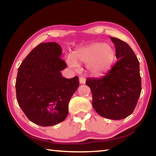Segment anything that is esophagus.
<instances>
[{"label":"esophagus","mask_w":156,"mask_h":156,"mask_svg":"<svg viewBox=\"0 0 156 156\" xmlns=\"http://www.w3.org/2000/svg\"><path fill=\"white\" fill-rule=\"evenodd\" d=\"M79 81H80V83L81 84H85V78L83 77H80V78H79Z\"/></svg>","instance_id":"1"}]
</instances>
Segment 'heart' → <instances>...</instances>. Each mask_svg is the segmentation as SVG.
<instances>
[{"instance_id":"b5f03b06","label":"heart","mask_w":156,"mask_h":156,"mask_svg":"<svg viewBox=\"0 0 156 156\" xmlns=\"http://www.w3.org/2000/svg\"><path fill=\"white\" fill-rule=\"evenodd\" d=\"M115 60V51L108 44L94 43L81 47L73 52L72 55L66 59L68 65L73 68L78 63L87 64L86 68L94 76H101L110 70Z\"/></svg>"}]
</instances>
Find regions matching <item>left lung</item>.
Masks as SVG:
<instances>
[{"label": "left lung", "instance_id": "1", "mask_svg": "<svg viewBox=\"0 0 156 156\" xmlns=\"http://www.w3.org/2000/svg\"><path fill=\"white\" fill-rule=\"evenodd\" d=\"M118 61L101 78H87L92 106L101 117L119 120L131 115L142 90L140 63L134 52L121 39L110 37Z\"/></svg>", "mask_w": 156, "mask_h": 156}]
</instances>
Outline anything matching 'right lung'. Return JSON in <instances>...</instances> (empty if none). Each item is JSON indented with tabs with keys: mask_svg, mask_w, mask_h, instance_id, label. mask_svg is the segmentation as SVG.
Masks as SVG:
<instances>
[{
	"mask_svg": "<svg viewBox=\"0 0 156 156\" xmlns=\"http://www.w3.org/2000/svg\"><path fill=\"white\" fill-rule=\"evenodd\" d=\"M62 48L55 42L41 43L31 51L18 69L16 99L30 122L51 126L67 117L68 105L79 86L78 76H62L66 67Z\"/></svg>",
	"mask_w": 156,
	"mask_h": 156,
	"instance_id": "1",
	"label": "right lung"
}]
</instances>
